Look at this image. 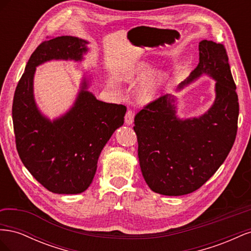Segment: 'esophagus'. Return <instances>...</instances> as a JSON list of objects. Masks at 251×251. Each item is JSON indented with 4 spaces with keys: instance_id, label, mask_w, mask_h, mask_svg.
I'll return each instance as SVG.
<instances>
[{
    "instance_id": "34e87169",
    "label": "esophagus",
    "mask_w": 251,
    "mask_h": 251,
    "mask_svg": "<svg viewBox=\"0 0 251 251\" xmlns=\"http://www.w3.org/2000/svg\"><path fill=\"white\" fill-rule=\"evenodd\" d=\"M125 121L126 125H132L133 121H134V111L128 109L126 111V117H125Z\"/></svg>"
}]
</instances>
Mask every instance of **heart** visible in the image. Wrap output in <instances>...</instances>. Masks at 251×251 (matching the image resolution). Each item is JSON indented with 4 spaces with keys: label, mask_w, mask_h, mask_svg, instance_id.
Wrapping results in <instances>:
<instances>
[{
    "label": "heart",
    "mask_w": 251,
    "mask_h": 251,
    "mask_svg": "<svg viewBox=\"0 0 251 251\" xmlns=\"http://www.w3.org/2000/svg\"><path fill=\"white\" fill-rule=\"evenodd\" d=\"M151 69L149 65L141 64L134 67L133 69L127 71L123 75V78L126 80H138L143 77H146L150 73ZM163 81V75L162 74H156L153 76L149 77L148 79L144 80L138 90V94L140 100L143 101H148L153 100V98L158 94L159 90L162 85Z\"/></svg>",
    "instance_id": "1"
}]
</instances>
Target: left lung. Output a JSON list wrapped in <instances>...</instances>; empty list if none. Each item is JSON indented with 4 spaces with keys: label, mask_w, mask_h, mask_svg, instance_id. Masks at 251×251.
Masks as SVG:
<instances>
[{
    "label": "left lung",
    "mask_w": 251,
    "mask_h": 251,
    "mask_svg": "<svg viewBox=\"0 0 251 251\" xmlns=\"http://www.w3.org/2000/svg\"><path fill=\"white\" fill-rule=\"evenodd\" d=\"M206 73L216 100L199 118L180 120L170 95L144 105L134 118L140 169L151 191L182 196L200 188L225 161L238 131L239 100L224 45L204 40L199 64L186 82Z\"/></svg>",
    "instance_id": "8db88e82"
}]
</instances>
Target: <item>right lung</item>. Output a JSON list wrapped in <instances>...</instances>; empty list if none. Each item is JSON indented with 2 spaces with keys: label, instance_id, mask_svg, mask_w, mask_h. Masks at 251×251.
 <instances>
[{
  "label": "right lung",
  "instance_id": "add662e5",
  "mask_svg": "<svg viewBox=\"0 0 251 251\" xmlns=\"http://www.w3.org/2000/svg\"><path fill=\"white\" fill-rule=\"evenodd\" d=\"M86 41L58 36L44 41L30 56L16 88L12 121L21 160L37 182L55 194H80L92 182L97 160L126 107L97 100L83 81L74 107L51 123L37 110L32 92L35 67L50 59H81Z\"/></svg>",
  "mask_w": 251,
  "mask_h": 251
}]
</instances>
